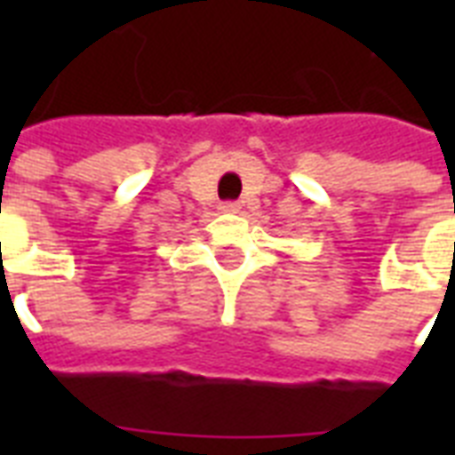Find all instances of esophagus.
Segmentation results:
<instances>
[{"label": "esophagus", "instance_id": "34e87169", "mask_svg": "<svg viewBox=\"0 0 455 455\" xmlns=\"http://www.w3.org/2000/svg\"><path fill=\"white\" fill-rule=\"evenodd\" d=\"M220 210L221 212H238V210H241V205H238V203H221Z\"/></svg>", "mask_w": 455, "mask_h": 455}]
</instances>
